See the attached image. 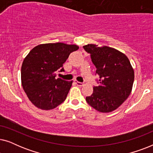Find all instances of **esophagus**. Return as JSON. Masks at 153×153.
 Returning <instances> with one entry per match:
<instances>
[{
	"label": "esophagus",
	"instance_id": "1",
	"mask_svg": "<svg viewBox=\"0 0 153 153\" xmlns=\"http://www.w3.org/2000/svg\"><path fill=\"white\" fill-rule=\"evenodd\" d=\"M75 83H76V84L78 85V86H82V85H83V83L79 82V81H75Z\"/></svg>",
	"mask_w": 153,
	"mask_h": 153
}]
</instances>
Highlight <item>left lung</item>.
Instances as JSON below:
<instances>
[{"mask_svg": "<svg viewBox=\"0 0 153 153\" xmlns=\"http://www.w3.org/2000/svg\"><path fill=\"white\" fill-rule=\"evenodd\" d=\"M91 54L96 68L97 86L85 97L87 103L102 113L111 112L118 108L130 95L134 72L128 58L114 48L98 47L95 45L83 46Z\"/></svg>", "mask_w": 153, "mask_h": 153, "instance_id": "left-lung-1", "label": "left lung"}]
</instances>
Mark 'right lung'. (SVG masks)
<instances>
[{"instance_id": "add662e5", "label": "right lung", "mask_w": 153, "mask_h": 153, "mask_svg": "<svg viewBox=\"0 0 153 153\" xmlns=\"http://www.w3.org/2000/svg\"><path fill=\"white\" fill-rule=\"evenodd\" d=\"M78 49L74 45L43 44L33 48L24 58L21 70L22 84L36 107L53 109L65 100L72 81L56 78V73L64 72L62 65L72 52Z\"/></svg>"}]
</instances>
